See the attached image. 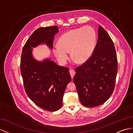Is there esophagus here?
<instances>
[{"mask_svg": "<svg viewBox=\"0 0 133 133\" xmlns=\"http://www.w3.org/2000/svg\"><path fill=\"white\" fill-rule=\"evenodd\" d=\"M70 75H71V78H73L74 75H75V72L74 70H70Z\"/></svg>", "mask_w": 133, "mask_h": 133, "instance_id": "obj_1", "label": "esophagus"}]
</instances>
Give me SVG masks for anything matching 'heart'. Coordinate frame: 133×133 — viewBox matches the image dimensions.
<instances>
[{"label":"heart","instance_id":"heart-1","mask_svg":"<svg viewBox=\"0 0 133 133\" xmlns=\"http://www.w3.org/2000/svg\"><path fill=\"white\" fill-rule=\"evenodd\" d=\"M58 43L59 45H54V52L61 63L67 62L70 51L72 57L78 63H83L90 58L94 51L96 35L91 26H83L63 34Z\"/></svg>","mask_w":133,"mask_h":133}]
</instances>
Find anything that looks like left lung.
Listing matches in <instances>:
<instances>
[{
    "mask_svg": "<svg viewBox=\"0 0 133 133\" xmlns=\"http://www.w3.org/2000/svg\"><path fill=\"white\" fill-rule=\"evenodd\" d=\"M75 72L74 82L83 106L96 107L110 97L117 72V56L113 41L101 25L98 26V39L92 56Z\"/></svg>",
    "mask_w": 133,
    "mask_h": 133,
    "instance_id": "obj_1",
    "label": "left lung"
}]
</instances>
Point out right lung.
Masks as SVG:
<instances>
[{
	"label": "right lung",
	"mask_w": 133,
	"mask_h": 133,
	"mask_svg": "<svg viewBox=\"0 0 133 133\" xmlns=\"http://www.w3.org/2000/svg\"><path fill=\"white\" fill-rule=\"evenodd\" d=\"M58 32L56 25L36 29L25 43L21 58V75L26 94L38 107L49 111L62 107L64 91L71 80L69 69L57 65L50 59L37 61L33 57L32 50L44 43L52 49L54 36Z\"/></svg>",
	"instance_id": "obj_1"
}]
</instances>
